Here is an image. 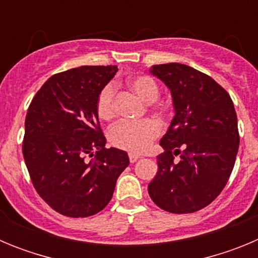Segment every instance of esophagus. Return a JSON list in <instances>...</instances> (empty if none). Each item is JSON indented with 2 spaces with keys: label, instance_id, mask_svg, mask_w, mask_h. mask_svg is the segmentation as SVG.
<instances>
[{
  "label": "esophagus",
  "instance_id": "34e87169",
  "mask_svg": "<svg viewBox=\"0 0 258 258\" xmlns=\"http://www.w3.org/2000/svg\"><path fill=\"white\" fill-rule=\"evenodd\" d=\"M140 157H141L140 155L134 154V152H131V154H129V160H131V163H136Z\"/></svg>",
  "mask_w": 258,
  "mask_h": 258
}]
</instances>
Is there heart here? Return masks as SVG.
<instances>
[{
	"instance_id": "heart-1",
	"label": "heart",
	"mask_w": 258,
	"mask_h": 258,
	"mask_svg": "<svg viewBox=\"0 0 258 258\" xmlns=\"http://www.w3.org/2000/svg\"><path fill=\"white\" fill-rule=\"evenodd\" d=\"M132 92L145 103H152L159 97V86L151 76L137 75L127 80ZM98 116L109 121L115 116V86H104L97 99ZM161 132V125L155 120L118 122L108 132L109 143L120 150L129 152H143L151 146L152 141Z\"/></svg>"
}]
</instances>
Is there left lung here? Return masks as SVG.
Segmentation results:
<instances>
[{"instance_id":"left-lung-1","label":"left lung","mask_w":258,"mask_h":258,"mask_svg":"<svg viewBox=\"0 0 258 258\" xmlns=\"http://www.w3.org/2000/svg\"><path fill=\"white\" fill-rule=\"evenodd\" d=\"M149 72L169 89L174 109L160 140L165 151L157 156L150 198L170 213L200 211L220 195L235 164L239 133L234 103L212 77L186 64L152 66ZM177 153L180 160L174 162Z\"/></svg>"}]
</instances>
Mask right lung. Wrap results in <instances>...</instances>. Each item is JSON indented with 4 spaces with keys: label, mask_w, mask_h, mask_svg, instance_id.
<instances>
[{
    "label": "right lung",
    "mask_w": 258,
    "mask_h": 258,
    "mask_svg": "<svg viewBox=\"0 0 258 258\" xmlns=\"http://www.w3.org/2000/svg\"><path fill=\"white\" fill-rule=\"evenodd\" d=\"M117 66H83L50 77L32 99L23 156L42 199L67 217H89L111 200L129 165L122 150L106 149L97 113L99 92ZM86 156H94L85 161Z\"/></svg>",
    "instance_id": "1"
}]
</instances>
